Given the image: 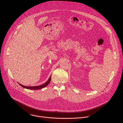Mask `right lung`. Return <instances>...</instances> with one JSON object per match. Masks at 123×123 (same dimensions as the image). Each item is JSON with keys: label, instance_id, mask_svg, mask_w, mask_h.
I'll list each match as a JSON object with an SVG mask.
<instances>
[{"label": "right lung", "instance_id": "right-lung-1", "mask_svg": "<svg viewBox=\"0 0 123 123\" xmlns=\"http://www.w3.org/2000/svg\"><path fill=\"white\" fill-rule=\"evenodd\" d=\"M50 80H51V76L49 77V79L48 80V81L45 82L44 84L41 85H40V86H23L20 84H19L21 86H22L23 87H24V88H25V89H29V90H40V89H41L42 88H44V87H46L49 84V83L50 82Z\"/></svg>", "mask_w": 123, "mask_h": 123}]
</instances>
